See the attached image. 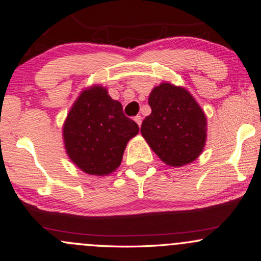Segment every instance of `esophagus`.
<instances>
[{"label":"esophagus","instance_id":"obj_1","mask_svg":"<svg viewBox=\"0 0 261 261\" xmlns=\"http://www.w3.org/2000/svg\"><path fill=\"white\" fill-rule=\"evenodd\" d=\"M134 120H135V122L138 123V126L140 127L141 126V122H142V117L140 115H138V116L134 117Z\"/></svg>","mask_w":261,"mask_h":261}]
</instances>
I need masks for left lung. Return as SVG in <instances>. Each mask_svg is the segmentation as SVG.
Listing matches in <instances>:
<instances>
[{
	"mask_svg": "<svg viewBox=\"0 0 261 261\" xmlns=\"http://www.w3.org/2000/svg\"><path fill=\"white\" fill-rule=\"evenodd\" d=\"M151 115L141 134L164 163L183 166L201 154L206 139V119L195 98L180 87L163 83L148 98Z\"/></svg>",
	"mask_w": 261,
	"mask_h": 261,
	"instance_id": "8db88e82",
	"label": "left lung"
}]
</instances>
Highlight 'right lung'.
Listing matches in <instances>:
<instances>
[{
  "label": "right lung",
  "instance_id": "right-lung-1",
  "mask_svg": "<svg viewBox=\"0 0 261 261\" xmlns=\"http://www.w3.org/2000/svg\"><path fill=\"white\" fill-rule=\"evenodd\" d=\"M139 126L123 114L122 105L102 87L84 90L63 128L70 159L85 173L106 176L120 166L129 139Z\"/></svg>",
  "mask_w": 261,
  "mask_h": 261
}]
</instances>
